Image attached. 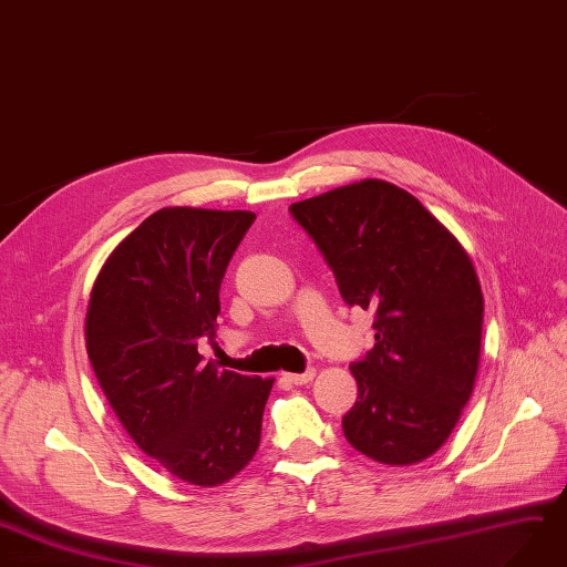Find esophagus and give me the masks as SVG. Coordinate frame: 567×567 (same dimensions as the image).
<instances>
[{"label": "esophagus", "mask_w": 567, "mask_h": 567, "mask_svg": "<svg viewBox=\"0 0 567 567\" xmlns=\"http://www.w3.org/2000/svg\"><path fill=\"white\" fill-rule=\"evenodd\" d=\"M284 379L288 381V384L302 386V384H310V381L315 379V370H308V372H302V374H284Z\"/></svg>", "instance_id": "obj_1"}]
</instances>
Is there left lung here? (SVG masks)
Instances as JSON below:
<instances>
[{"instance_id": "obj_1", "label": "left lung", "mask_w": 567, "mask_h": 567, "mask_svg": "<svg viewBox=\"0 0 567 567\" xmlns=\"http://www.w3.org/2000/svg\"><path fill=\"white\" fill-rule=\"evenodd\" d=\"M343 300L374 312V348L350 364V446L412 465L451 436L474 389L484 298L457 238L393 183L364 178L290 205Z\"/></svg>"}]
</instances>
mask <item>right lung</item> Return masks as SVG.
<instances>
[{
  "mask_svg": "<svg viewBox=\"0 0 567 567\" xmlns=\"http://www.w3.org/2000/svg\"><path fill=\"white\" fill-rule=\"evenodd\" d=\"M252 212L164 207L102 265L85 315L95 377L137 449L174 477L219 486L259 446L274 379L203 362L228 262Z\"/></svg>",
  "mask_w": 567,
  "mask_h": 567,
  "instance_id": "right-lung-1",
  "label": "right lung"
}]
</instances>
